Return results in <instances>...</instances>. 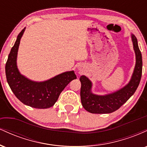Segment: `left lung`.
Listing matches in <instances>:
<instances>
[{"instance_id": "1", "label": "left lung", "mask_w": 147, "mask_h": 147, "mask_svg": "<svg viewBox=\"0 0 147 147\" xmlns=\"http://www.w3.org/2000/svg\"><path fill=\"white\" fill-rule=\"evenodd\" d=\"M133 49L136 53V63L134 71L129 83L120 90L106 95L92 93V83L86 76H81V102L84 109L89 113L97 114L111 113L122 106L137 90L142 77V59L135 35L131 34Z\"/></svg>"}]
</instances>
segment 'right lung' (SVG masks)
<instances>
[{
	"mask_svg": "<svg viewBox=\"0 0 147 147\" xmlns=\"http://www.w3.org/2000/svg\"><path fill=\"white\" fill-rule=\"evenodd\" d=\"M25 29L18 35L8 56L5 65L7 81L15 96L22 103L36 109H48L55 104L61 92L77 77L74 71H69L45 82H36L22 75L16 65V58Z\"/></svg>",
	"mask_w": 147,
	"mask_h": 147,
	"instance_id": "1",
	"label": "right lung"
}]
</instances>
